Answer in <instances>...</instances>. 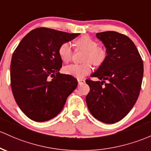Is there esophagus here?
Segmentation results:
<instances>
[{"mask_svg": "<svg viewBox=\"0 0 151 151\" xmlns=\"http://www.w3.org/2000/svg\"><path fill=\"white\" fill-rule=\"evenodd\" d=\"M77 80H78V84H84V82H85V80H84V79H78Z\"/></svg>", "mask_w": 151, "mask_h": 151, "instance_id": "34e87169", "label": "esophagus"}]
</instances>
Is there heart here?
<instances>
[{
  "mask_svg": "<svg viewBox=\"0 0 151 151\" xmlns=\"http://www.w3.org/2000/svg\"><path fill=\"white\" fill-rule=\"evenodd\" d=\"M77 49L85 51L82 64H73L64 67V72L69 75L82 78L92 71V63L94 66H100L107 57V51L103 46H98L94 39L88 36H83L75 41ZM58 53L61 59L64 62H69L73 57V51L69 43H63L59 46Z\"/></svg>",
  "mask_w": 151,
  "mask_h": 151,
  "instance_id": "1",
  "label": "heart"
}]
</instances>
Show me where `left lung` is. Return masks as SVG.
Masks as SVG:
<instances>
[{
	"mask_svg": "<svg viewBox=\"0 0 151 151\" xmlns=\"http://www.w3.org/2000/svg\"><path fill=\"white\" fill-rule=\"evenodd\" d=\"M96 37L105 45L107 57L91 75L101 81L86 80L90 89L86 102L94 117L112 124L125 117L136 102L143 80V63L136 46L127 36L105 31L97 33Z\"/></svg>",
	"mask_w": 151,
	"mask_h": 151,
	"instance_id": "1",
	"label": "left lung"
}]
</instances>
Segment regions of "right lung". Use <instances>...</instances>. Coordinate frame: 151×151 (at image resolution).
<instances>
[{
	"label": "right lung",
	"mask_w": 151,
	"mask_h": 151,
	"mask_svg": "<svg viewBox=\"0 0 151 151\" xmlns=\"http://www.w3.org/2000/svg\"><path fill=\"white\" fill-rule=\"evenodd\" d=\"M79 34L37 28L23 38L13 54L11 85L16 103L31 120L44 122L56 117L77 80L60 74L62 60L58 53L63 43Z\"/></svg>",
	"instance_id": "add662e5"
}]
</instances>
